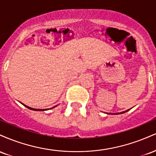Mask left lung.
Returning a JSON list of instances; mask_svg holds the SVG:
<instances>
[{
	"label": "left lung",
	"mask_w": 156,
	"mask_h": 156,
	"mask_svg": "<svg viewBox=\"0 0 156 156\" xmlns=\"http://www.w3.org/2000/svg\"><path fill=\"white\" fill-rule=\"evenodd\" d=\"M128 111H129V110H126V111H125V112H120V113H117V114H124V113H125V112H128ZM109 114V113H108Z\"/></svg>",
	"instance_id": "8db88e82"
}]
</instances>
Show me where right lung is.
Segmentation results:
<instances>
[{"mask_svg":"<svg viewBox=\"0 0 156 156\" xmlns=\"http://www.w3.org/2000/svg\"><path fill=\"white\" fill-rule=\"evenodd\" d=\"M23 104V103H22ZM23 105H24V106H26V108H29V109H31V110H33V111H46V110H48L47 108L46 109H37V108H31V107H28V106H27V105H24V104H23ZM55 106H56V105H55ZM55 106H54V107H55ZM54 107H53V108H54Z\"/></svg>","mask_w":156,"mask_h":156,"instance_id":"right-lung-1","label":"right lung"}]
</instances>
